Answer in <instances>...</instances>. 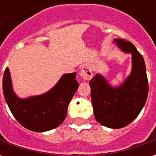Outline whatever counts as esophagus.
I'll return each mask as SVG.
<instances>
[{
  "label": "esophagus",
  "mask_w": 156,
  "mask_h": 156,
  "mask_svg": "<svg viewBox=\"0 0 156 156\" xmlns=\"http://www.w3.org/2000/svg\"><path fill=\"white\" fill-rule=\"evenodd\" d=\"M80 75L84 80H90L93 76V72H92L91 68L88 64L83 65L82 67L81 71H80Z\"/></svg>",
  "instance_id": "esophagus-1"
}]
</instances>
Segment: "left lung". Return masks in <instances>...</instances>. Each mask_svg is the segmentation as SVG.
I'll return each instance as SVG.
<instances>
[{
	"label": "left lung",
	"mask_w": 156,
	"mask_h": 156,
	"mask_svg": "<svg viewBox=\"0 0 156 156\" xmlns=\"http://www.w3.org/2000/svg\"><path fill=\"white\" fill-rule=\"evenodd\" d=\"M119 48L132 54V72L118 88L109 86L104 77L96 74L89 81L91 100L96 120L112 129L129 124L140 113L149 91L144 58L130 41L115 39Z\"/></svg>",
	"instance_id": "obj_1"
}]
</instances>
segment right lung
I'll use <instances>...</instances> for the list:
<instances>
[{
    "label": "right lung",
    "instance_id": "1",
    "mask_svg": "<svg viewBox=\"0 0 156 156\" xmlns=\"http://www.w3.org/2000/svg\"><path fill=\"white\" fill-rule=\"evenodd\" d=\"M76 74H64L54 88L44 94L21 99L12 90L10 72L6 68L2 80L5 102L16 119L26 129L35 132L55 129L65 119L68 105L79 86Z\"/></svg>",
    "mask_w": 156,
    "mask_h": 156
}]
</instances>
